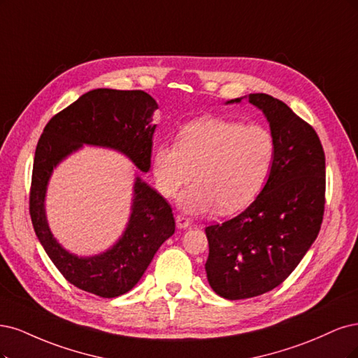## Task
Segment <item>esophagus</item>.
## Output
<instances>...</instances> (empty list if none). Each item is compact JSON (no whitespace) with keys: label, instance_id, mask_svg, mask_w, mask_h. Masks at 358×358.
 <instances>
[{"label":"esophagus","instance_id":"obj_1","mask_svg":"<svg viewBox=\"0 0 358 358\" xmlns=\"http://www.w3.org/2000/svg\"><path fill=\"white\" fill-rule=\"evenodd\" d=\"M176 222H177L178 229H187L189 226H192V220H190V218L184 217V215H180V214L176 217Z\"/></svg>","mask_w":358,"mask_h":358}]
</instances>
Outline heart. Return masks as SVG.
<instances>
[{
	"label": "heart",
	"mask_w": 358,
	"mask_h": 358,
	"mask_svg": "<svg viewBox=\"0 0 358 358\" xmlns=\"http://www.w3.org/2000/svg\"><path fill=\"white\" fill-rule=\"evenodd\" d=\"M275 155V138L263 126L203 117L184 126L177 143L155 148L152 174L157 192L168 199L196 177L178 199L184 211L202 214L218 206L230 214L257 198Z\"/></svg>",
	"instance_id": "heart-1"
}]
</instances>
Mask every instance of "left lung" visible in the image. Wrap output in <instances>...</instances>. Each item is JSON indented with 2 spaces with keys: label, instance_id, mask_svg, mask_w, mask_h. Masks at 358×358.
<instances>
[{
  "label": "left lung",
  "instance_id": "8db88e82",
  "mask_svg": "<svg viewBox=\"0 0 358 358\" xmlns=\"http://www.w3.org/2000/svg\"><path fill=\"white\" fill-rule=\"evenodd\" d=\"M248 101L268 119L276 155L255 202L205 229L206 278L229 301L271 292L296 269L317 239L326 202V157L313 126L271 95L250 94Z\"/></svg>",
  "mask_w": 358,
  "mask_h": 358
}]
</instances>
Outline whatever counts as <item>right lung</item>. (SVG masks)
I'll use <instances>...</instances> for the list:
<instances>
[{"mask_svg": "<svg viewBox=\"0 0 358 358\" xmlns=\"http://www.w3.org/2000/svg\"><path fill=\"white\" fill-rule=\"evenodd\" d=\"M155 110L157 102L143 90H90L50 119L37 144L29 193L34 230L64 278L99 297L128 293L141 280L156 251L176 232L171 205L136 177L131 217L119 241L101 255L78 257L50 232L44 206L48 184L53 169L85 144L117 150L148 172Z\"/></svg>", "mask_w": 358, "mask_h": 358, "instance_id": "add662e5", "label": "right lung"}]
</instances>
